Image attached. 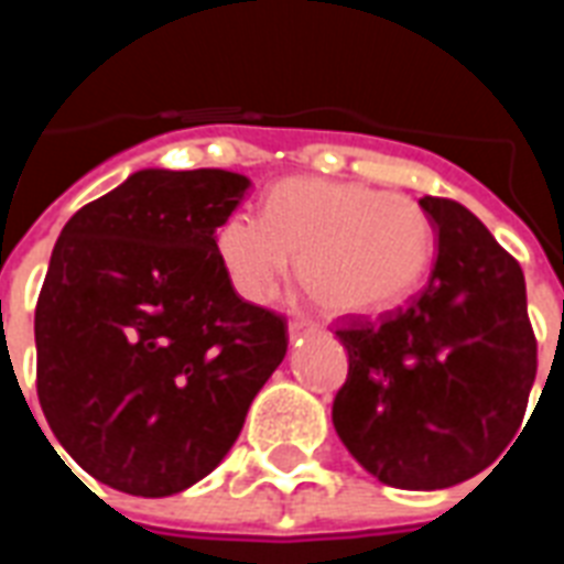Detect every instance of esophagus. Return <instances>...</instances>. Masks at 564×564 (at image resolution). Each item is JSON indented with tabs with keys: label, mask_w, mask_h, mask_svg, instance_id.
<instances>
[{
	"label": "esophagus",
	"mask_w": 564,
	"mask_h": 564,
	"mask_svg": "<svg viewBox=\"0 0 564 564\" xmlns=\"http://www.w3.org/2000/svg\"><path fill=\"white\" fill-rule=\"evenodd\" d=\"M313 330H318V327L313 325V322H307V318H292V322H290L292 339H295V336H301V334H313Z\"/></svg>",
	"instance_id": "esophagus-1"
}]
</instances>
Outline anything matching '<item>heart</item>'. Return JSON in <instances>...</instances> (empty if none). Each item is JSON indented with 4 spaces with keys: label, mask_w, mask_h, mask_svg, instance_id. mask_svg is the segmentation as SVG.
<instances>
[{
    "label": "heart",
    "mask_w": 564,
    "mask_h": 564,
    "mask_svg": "<svg viewBox=\"0 0 564 564\" xmlns=\"http://www.w3.org/2000/svg\"><path fill=\"white\" fill-rule=\"evenodd\" d=\"M436 230L419 202L366 184L286 178L265 195V216L237 210L216 230V254L248 304H265L299 278L334 316L394 307L427 272Z\"/></svg>",
    "instance_id": "b5f03b06"
}]
</instances>
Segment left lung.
<instances>
[{
	"mask_svg": "<svg viewBox=\"0 0 564 564\" xmlns=\"http://www.w3.org/2000/svg\"><path fill=\"white\" fill-rule=\"evenodd\" d=\"M419 204L438 234L430 281L410 307L336 327L348 380L334 427L380 482L433 491L507 451L535 380V334L516 257L463 204Z\"/></svg>",
	"mask_w": 564,
	"mask_h": 564,
	"instance_id": "left-lung-1",
	"label": "left lung"
}]
</instances>
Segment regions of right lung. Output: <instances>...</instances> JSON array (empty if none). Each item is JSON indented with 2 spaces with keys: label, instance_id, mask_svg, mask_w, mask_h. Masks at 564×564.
Returning <instances> with one entry per match:
<instances>
[{
  "label": "right lung",
  "instance_id": "right-lung-1",
  "mask_svg": "<svg viewBox=\"0 0 564 564\" xmlns=\"http://www.w3.org/2000/svg\"><path fill=\"white\" fill-rule=\"evenodd\" d=\"M248 187L225 170H140L57 237L34 310L37 398L110 489L166 498L207 477L286 357V318L239 299L216 254Z\"/></svg>",
  "mask_w": 564,
  "mask_h": 564
}]
</instances>
